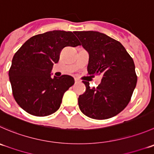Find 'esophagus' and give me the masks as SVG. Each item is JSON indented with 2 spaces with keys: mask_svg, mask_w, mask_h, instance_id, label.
Wrapping results in <instances>:
<instances>
[{
  "mask_svg": "<svg viewBox=\"0 0 154 154\" xmlns=\"http://www.w3.org/2000/svg\"><path fill=\"white\" fill-rule=\"evenodd\" d=\"M74 81H75V83H79V82H80V80L77 78H74Z\"/></svg>",
  "mask_w": 154,
  "mask_h": 154,
  "instance_id": "obj_1",
  "label": "esophagus"
}]
</instances>
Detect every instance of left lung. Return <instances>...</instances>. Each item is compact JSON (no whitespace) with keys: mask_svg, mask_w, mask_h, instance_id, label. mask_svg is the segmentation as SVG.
<instances>
[{"mask_svg":"<svg viewBox=\"0 0 154 154\" xmlns=\"http://www.w3.org/2000/svg\"><path fill=\"white\" fill-rule=\"evenodd\" d=\"M89 53L88 74L101 75V83L91 89L83 80L86 91L78 98L80 110L95 120H105L122 111L131 100L137 83L132 58L119 41L98 31H75Z\"/></svg>","mask_w":154,"mask_h":154,"instance_id":"left-lung-1","label":"left lung"}]
</instances>
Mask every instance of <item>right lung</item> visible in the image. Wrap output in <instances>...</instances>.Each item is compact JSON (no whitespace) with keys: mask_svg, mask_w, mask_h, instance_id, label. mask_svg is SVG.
Segmentation results:
<instances>
[{"mask_svg":"<svg viewBox=\"0 0 154 154\" xmlns=\"http://www.w3.org/2000/svg\"><path fill=\"white\" fill-rule=\"evenodd\" d=\"M79 45L71 31L56 30L33 36L15 53L9 77L14 99L24 110L45 117L59 108L74 80L66 74L51 78L50 72L64 47Z\"/></svg>","mask_w":154,"mask_h":154,"instance_id":"add662e5","label":"right lung"}]
</instances>
